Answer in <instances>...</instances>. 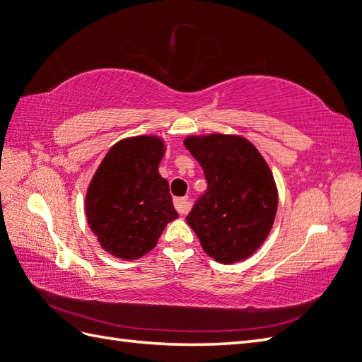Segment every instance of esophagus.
Listing matches in <instances>:
<instances>
[{"label": "esophagus", "instance_id": "obj_1", "mask_svg": "<svg viewBox=\"0 0 362 362\" xmlns=\"http://www.w3.org/2000/svg\"><path fill=\"white\" fill-rule=\"evenodd\" d=\"M174 206L180 214H187L189 211V200L188 197H177L174 199Z\"/></svg>", "mask_w": 362, "mask_h": 362}]
</instances>
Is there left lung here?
I'll return each mask as SVG.
<instances>
[{"instance_id":"8db88e82","label":"left lung","mask_w":362,"mask_h":362,"mask_svg":"<svg viewBox=\"0 0 362 362\" xmlns=\"http://www.w3.org/2000/svg\"><path fill=\"white\" fill-rule=\"evenodd\" d=\"M183 145L208 183L187 216L188 225L217 262L248 259L274 223L279 196L270 166L253 143L236 134L188 136Z\"/></svg>"}]
</instances>
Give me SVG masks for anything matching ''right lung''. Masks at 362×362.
I'll return each instance as SVG.
<instances>
[{
	"label": "right lung",
	"instance_id": "1",
	"mask_svg": "<svg viewBox=\"0 0 362 362\" xmlns=\"http://www.w3.org/2000/svg\"><path fill=\"white\" fill-rule=\"evenodd\" d=\"M158 136L128 137L107 151L85 199L89 228L105 251L134 260L149 253L177 219L170 185L158 173L165 156Z\"/></svg>",
	"mask_w": 362,
	"mask_h": 362
}]
</instances>
